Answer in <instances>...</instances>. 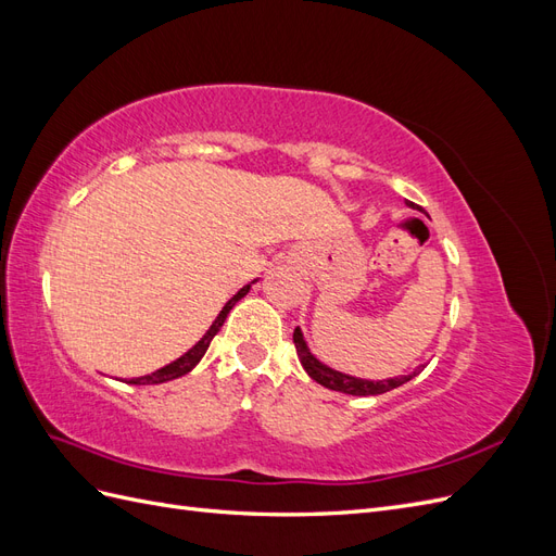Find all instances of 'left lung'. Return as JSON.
<instances>
[{"mask_svg":"<svg viewBox=\"0 0 556 556\" xmlns=\"http://www.w3.org/2000/svg\"><path fill=\"white\" fill-rule=\"evenodd\" d=\"M408 206H410V208H417L415 204H410V201H408ZM294 345H296V355H299L301 366L306 368V374H308L315 382L327 387V390L352 394V396H376V394L392 392V390H396V387L406 384L408 380H413L415 376H419V371H422V368H425V366H417L413 374L399 376V378L366 380V378H355V376L341 374V371H336V368H331V366L319 362V359L313 355V352H311V348H308V343H306V339H304V333H301L299 327L294 329Z\"/></svg>","mask_w":556,"mask_h":556,"instance_id":"1","label":"left lung"}]
</instances>
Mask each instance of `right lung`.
I'll return each mask as SVG.
<instances>
[{
  "label": "right lung",
  "mask_w": 556,
  "mask_h": 556,
  "mask_svg": "<svg viewBox=\"0 0 556 556\" xmlns=\"http://www.w3.org/2000/svg\"><path fill=\"white\" fill-rule=\"evenodd\" d=\"M252 282H257V280H252ZM252 282L250 285H243V288L233 294L227 304L223 306V311L217 313V317L213 319V325L208 327V331L201 336V339L185 352V355H180L176 362H172V364H166V366H162V368H157L155 374H150V376H141V378H131V380H127L129 384H160V382H169V380H176V378H180V376H185V374H190L192 368L201 362V357L206 355V350H208V345H211V341H213V336L220 331V327L225 325V319H227V315H229V311L237 306V301H241L248 292H250V288H252Z\"/></svg>",
  "instance_id": "add662e5"
}]
</instances>
